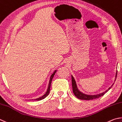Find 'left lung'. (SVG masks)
I'll return each mask as SVG.
<instances>
[{
  "mask_svg": "<svg viewBox=\"0 0 122 122\" xmlns=\"http://www.w3.org/2000/svg\"><path fill=\"white\" fill-rule=\"evenodd\" d=\"M117 71H116V76H115V80H116V79L117 77ZM72 76V88H73V92L74 93V95L76 97L78 98L80 100H93V99H97V98L100 97H102V96L104 95L109 90V89L112 88V86H113V85L114 84H113L112 86L110 87L107 90H106L105 92L102 93H100L99 94H96V95H87V94H85L82 93L81 92H80L79 90L78 87H77V85H76V80L74 79V78H73V76Z\"/></svg>",
  "mask_w": 122,
  "mask_h": 122,
  "instance_id": "1",
  "label": "left lung"
}]
</instances>
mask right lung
<instances>
[{"label":"right lung","instance_id":"add662e5","mask_svg":"<svg viewBox=\"0 0 122 122\" xmlns=\"http://www.w3.org/2000/svg\"><path fill=\"white\" fill-rule=\"evenodd\" d=\"M57 70H55V71L53 72V73L52 74V75L51 76H50V80H49V85H48V89H47V91L46 92V93L44 94L41 97H40L38 98H37V99H34V100H37V101H40V100H41L42 99H44L45 97H46L48 95V94H49V92H50V87H51V81H52V80L53 79V76H54V75L55 74V73L56 72ZM32 100H33V99H32Z\"/></svg>","mask_w":122,"mask_h":122}]
</instances>
